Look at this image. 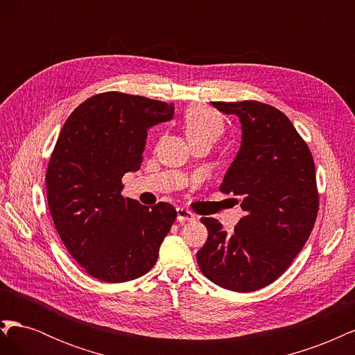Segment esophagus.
Here are the masks:
<instances>
[{
    "mask_svg": "<svg viewBox=\"0 0 355 355\" xmlns=\"http://www.w3.org/2000/svg\"><path fill=\"white\" fill-rule=\"evenodd\" d=\"M176 211H178V222L179 223H185V222H191V220L196 219L194 218V213L189 211L185 207H178Z\"/></svg>",
    "mask_w": 355,
    "mask_h": 355,
    "instance_id": "obj_1",
    "label": "esophagus"
}]
</instances>
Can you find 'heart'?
<instances>
[{
  "instance_id": "b5f03b06",
  "label": "heart",
  "mask_w": 355,
  "mask_h": 355,
  "mask_svg": "<svg viewBox=\"0 0 355 355\" xmlns=\"http://www.w3.org/2000/svg\"><path fill=\"white\" fill-rule=\"evenodd\" d=\"M184 127L185 133L191 144L198 141L214 142L225 132V120L223 116L209 106L194 105L184 114Z\"/></svg>"
}]
</instances>
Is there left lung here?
<instances>
[{
    "instance_id": "8db88e82",
    "label": "left lung",
    "mask_w": 355,
    "mask_h": 355,
    "mask_svg": "<svg viewBox=\"0 0 355 355\" xmlns=\"http://www.w3.org/2000/svg\"><path fill=\"white\" fill-rule=\"evenodd\" d=\"M240 118L241 148L219 191L241 197L244 216L234 231L201 218L209 237L197 263L210 282L254 292L275 282L302 250L318 213L314 158L292 121L257 101L211 102Z\"/></svg>"
}]
</instances>
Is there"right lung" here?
Returning <instances> with one entry per match:
<instances>
[{
  "label": "right lung",
  "instance_id": "right-lung-1",
  "mask_svg": "<svg viewBox=\"0 0 355 355\" xmlns=\"http://www.w3.org/2000/svg\"><path fill=\"white\" fill-rule=\"evenodd\" d=\"M175 103L121 92L94 94L73 110L53 149L46 187L67 250L92 277L124 283L155 265L178 213L123 197V176L141 168L148 128L171 120Z\"/></svg>",
  "mask_w": 355,
  "mask_h": 355
}]
</instances>
